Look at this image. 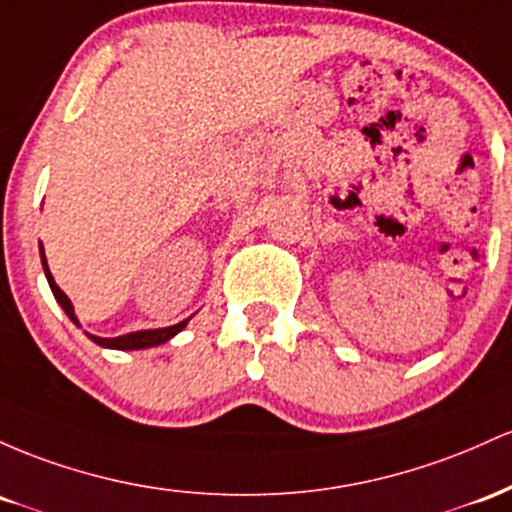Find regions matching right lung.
I'll return each instance as SVG.
<instances>
[{"label":"right lung","mask_w":512,"mask_h":512,"mask_svg":"<svg viewBox=\"0 0 512 512\" xmlns=\"http://www.w3.org/2000/svg\"><path fill=\"white\" fill-rule=\"evenodd\" d=\"M40 261H43V271H45V278H48L50 283V290H53L57 304H60L62 309H65V314L70 317L74 324L79 326V319L74 317V307L70 302V297L65 295V292L60 290L55 283L53 273H50L48 268V261H45V251H43V244H40ZM191 321V317L179 321V324L174 326H166V329H147V331H132V333H125V336H118V338H101V336H94V333H86V336L91 338V341L96 343V346L101 348H116V350H140V348H152V346H162V343L169 341V338H174L176 333L181 329H186V324Z\"/></svg>","instance_id":"add662e5"}]
</instances>
